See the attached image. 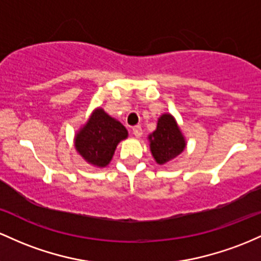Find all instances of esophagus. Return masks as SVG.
I'll return each instance as SVG.
<instances>
[{
  "instance_id": "34e87169",
  "label": "esophagus",
  "mask_w": 261,
  "mask_h": 261,
  "mask_svg": "<svg viewBox=\"0 0 261 261\" xmlns=\"http://www.w3.org/2000/svg\"><path fill=\"white\" fill-rule=\"evenodd\" d=\"M132 132H133V134H134V137H136V138H140V137H142V134H143L142 127H140V125H136V127L132 128Z\"/></svg>"
}]
</instances>
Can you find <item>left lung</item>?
<instances>
[{
  "label": "left lung",
  "instance_id": "left-lung-1",
  "mask_svg": "<svg viewBox=\"0 0 261 261\" xmlns=\"http://www.w3.org/2000/svg\"><path fill=\"white\" fill-rule=\"evenodd\" d=\"M151 155L158 165H165L178 156L186 148V139L176 119L170 113L158 118L156 129L148 136Z\"/></svg>",
  "mask_w": 261,
  "mask_h": 261
}]
</instances>
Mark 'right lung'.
<instances>
[{
	"label": "right lung",
	"instance_id": "add662e5",
	"mask_svg": "<svg viewBox=\"0 0 261 261\" xmlns=\"http://www.w3.org/2000/svg\"><path fill=\"white\" fill-rule=\"evenodd\" d=\"M128 138L121 122L97 107L75 134V149L90 165L106 168L112 160L117 145Z\"/></svg>",
	"mask_w": 261,
	"mask_h": 261
}]
</instances>
